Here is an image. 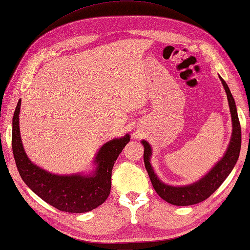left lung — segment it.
<instances>
[{
    "label": "left lung",
    "instance_id": "obj_1",
    "mask_svg": "<svg viewBox=\"0 0 250 250\" xmlns=\"http://www.w3.org/2000/svg\"><path fill=\"white\" fill-rule=\"evenodd\" d=\"M219 80L222 81V84L225 88L227 99L229 103V108L231 113L232 120V134L228 148L226 150L224 156L217 163L211 168V170L196 181L188 185H182V187H173L168 185L159 179L156 173L153 170V167L150 163V159L152 155V149L150 144L147 141H142L144 146V162L147 172L149 175L153 188L162 199L167 201L168 204L173 206H191L199 204V202L208 198L214 191H215L223 182L227 178L232 169L236 164L237 159L240 155L241 143H242V134H241V125L239 116H237L236 105L234 99L232 97L231 91L227 83L225 82L223 78L218 75Z\"/></svg>",
    "mask_w": 250,
    "mask_h": 250
}]
</instances>
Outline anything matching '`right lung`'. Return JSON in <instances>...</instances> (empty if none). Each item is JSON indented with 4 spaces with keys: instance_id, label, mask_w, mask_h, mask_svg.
Listing matches in <instances>:
<instances>
[{
    "instance_id": "obj_1",
    "label": "right lung",
    "mask_w": 250,
    "mask_h": 250,
    "mask_svg": "<svg viewBox=\"0 0 250 250\" xmlns=\"http://www.w3.org/2000/svg\"><path fill=\"white\" fill-rule=\"evenodd\" d=\"M20 106L21 99L13 117L11 145L17 168L24 183L46 204L60 211L85 213L101 206L111 191L113 166L130 142V135L125 134L104 144L96 155L95 169L90 173L56 175L34 164L26 155L20 135Z\"/></svg>"
}]
</instances>
